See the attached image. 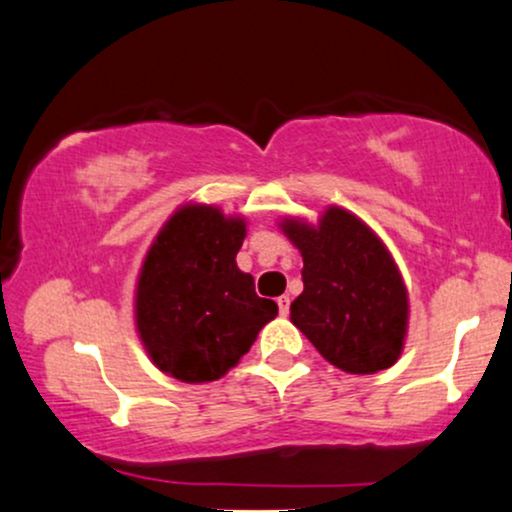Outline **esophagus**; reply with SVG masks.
Segmentation results:
<instances>
[{
	"mask_svg": "<svg viewBox=\"0 0 512 512\" xmlns=\"http://www.w3.org/2000/svg\"><path fill=\"white\" fill-rule=\"evenodd\" d=\"M276 303H279V312L283 317L288 315V307H291V295H281L279 300H276Z\"/></svg>",
	"mask_w": 512,
	"mask_h": 512,
	"instance_id": "34e87169",
	"label": "esophagus"
}]
</instances>
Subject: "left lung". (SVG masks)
<instances>
[{"mask_svg":"<svg viewBox=\"0 0 512 512\" xmlns=\"http://www.w3.org/2000/svg\"><path fill=\"white\" fill-rule=\"evenodd\" d=\"M281 229L303 255L291 322L343 372L391 367L408 329V293L384 243L341 207L326 209L317 229L295 219Z\"/></svg>","mask_w":512,"mask_h":512,"instance_id":"obj_1","label":"left lung"}]
</instances>
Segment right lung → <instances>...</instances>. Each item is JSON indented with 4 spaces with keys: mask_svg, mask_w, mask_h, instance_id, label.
Listing matches in <instances>:
<instances>
[{
    "mask_svg": "<svg viewBox=\"0 0 512 512\" xmlns=\"http://www.w3.org/2000/svg\"><path fill=\"white\" fill-rule=\"evenodd\" d=\"M243 238V219L193 205L166 221L147 252L135 322L152 362L169 377L186 384L224 377L279 312L238 269Z\"/></svg>",
    "mask_w": 512,
    "mask_h": 512,
    "instance_id": "obj_1",
    "label": "right lung"
}]
</instances>
